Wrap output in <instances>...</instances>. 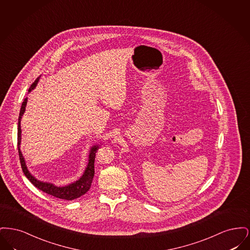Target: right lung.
<instances>
[{"instance_id": "obj_1", "label": "right lung", "mask_w": 250, "mask_h": 250, "mask_svg": "<svg viewBox=\"0 0 250 250\" xmlns=\"http://www.w3.org/2000/svg\"><path fill=\"white\" fill-rule=\"evenodd\" d=\"M39 82V78L36 79V82L32 84V86L29 89V93L32 92L37 85V83ZM27 99H24L23 103L21 107V111H20V116H19V123H18V149H19V155H20V160H21V167L23 170L24 174L27 178L29 179V181L37 188L38 189L47 193L48 195L54 196L58 199L62 200H66V201H72L75 199L80 198L81 196L84 195L87 191L90 189L93 178L95 175V153L99 148V144H95L91 147L90 149V153H89V160H88V165L86 167L85 170H84L83 176L80 179H78L77 181H75L74 183H71L69 185L63 186V187H58L55 186L52 183H48V182H43L40 181L38 179H36L28 169L26 162H25V158L23 155L21 151V121L23 116L24 112H25V107L27 105Z\"/></svg>"}]
</instances>
